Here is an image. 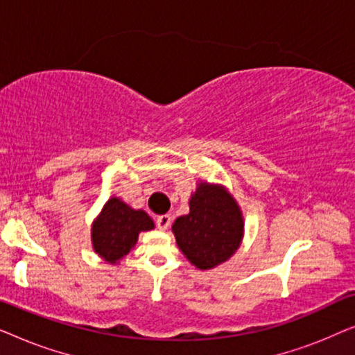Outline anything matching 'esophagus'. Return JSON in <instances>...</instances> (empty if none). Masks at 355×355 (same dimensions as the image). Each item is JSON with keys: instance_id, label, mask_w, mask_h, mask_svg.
<instances>
[{"instance_id": "1", "label": "esophagus", "mask_w": 355, "mask_h": 355, "mask_svg": "<svg viewBox=\"0 0 355 355\" xmlns=\"http://www.w3.org/2000/svg\"><path fill=\"white\" fill-rule=\"evenodd\" d=\"M171 221H173V218L169 216V215H162V216H158V218H157V226H158V230L166 231L168 227L171 226Z\"/></svg>"}]
</instances>
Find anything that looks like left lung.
<instances>
[{
    "label": "left lung",
    "mask_w": 355,
    "mask_h": 355,
    "mask_svg": "<svg viewBox=\"0 0 355 355\" xmlns=\"http://www.w3.org/2000/svg\"><path fill=\"white\" fill-rule=\"evenodd\" d=\"M171 230L184 257L198 270H211L241 247L244 216L225 186L200 181L189 198V213L176 218Z\"/></svg>",
    "instance_id": "8db88e82"
}]
</instances>
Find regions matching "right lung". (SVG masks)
I'll return each mask as SVG.
<instances>
[{
	"instance_id": "obj_1",
	"label": "right lung",
	"mask_w": 355,
	"mask_h": 355,
	"mask_svg": "<svg viewBox=\"0 0 355 355\" xmlns=\"http://www.w3.org/2000/svg\"><path fill=\"white\" fill-rule=\"evenodd\" d=\"M153 227L155 223L148 213L135 210L113 196L92 223V247L106 263L119 265L137 244L140 232L152 231Z\"/></svg>"
}]
</instances>
